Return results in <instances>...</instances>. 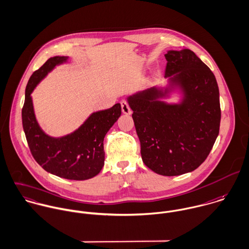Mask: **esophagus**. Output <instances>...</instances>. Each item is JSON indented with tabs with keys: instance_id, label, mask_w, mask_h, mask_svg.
Masks as SVG:
<instances>
[{
	"instance_id": "esophagus-1",
	"label": "esophagus",
	"mask_w": 249,
	"mask_h": 249,
	"mask_svg": "<svg viewBox=\"0 0 249 249\" xmlns=\"http://www.w3.org/2000/svg\"><path fill=\"white\" fill-rule=\"evenodd\" d=\"M121 108H122V112H123L124 114H131V113H132V109L130 108L128 103H127L125 100H123V101L121 102Z\"/></svg>"
}]
</instances>
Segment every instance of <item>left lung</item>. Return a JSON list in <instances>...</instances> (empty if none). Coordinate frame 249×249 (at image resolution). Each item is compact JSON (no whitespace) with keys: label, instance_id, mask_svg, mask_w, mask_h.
<instances>
[{"label":"left lung","instance_id":"1","mask_svg":"<svg viewBox=\"0 0 249 249\" xmlns=\"http://www.w3.org/2000/svg\"><path fill=\"white\" fill-rule=\"evenodd\" d=\"M163 85L128 96L144 164L155 173L192 172L219 133V90L213 73L190 49L169 50ZM179 96L178 102L165 99Z\"/></svg>","mask_w":249,"mask_h":249}]
</instances>
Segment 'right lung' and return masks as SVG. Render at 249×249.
Wrapping results in <instances>:
<instances>
[{
  "instance_id": "right-lung-1",
  "label": "right lung",
  "mask_w": 249,
  "mask_h": 249,
  "mask_svg": "<svg viewBox=\"0 0 249 249\" xmlns=\"http://www.w3.org/2000/svg\"><path fill=\"white\" fill-rule=\"evenodd\" d=\"M69 56L50 57L30 78L22 108V122L31 152L47 172L68 180H88L99 174L105 162L104 139L121 115L119 103L107 109L92 112L74 132L51 137L39 126L32 93L56 66L67 63Z\"/></svg>"
}]
</instances>
